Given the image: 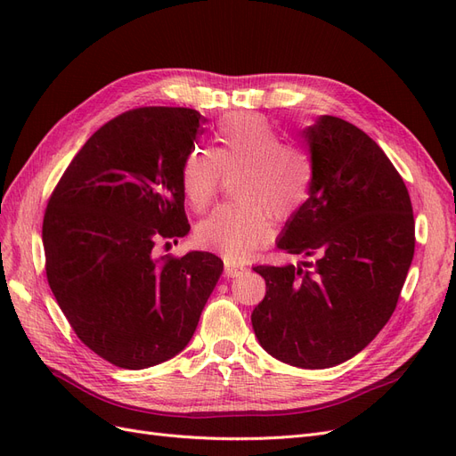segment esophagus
<instances>
[{
	"mask_svg": "<svg viewBox=\"0 0 456 456\" xmlns=\"http://www.w3.org/2000/svg\"><path fill=\"white\" fill-rule=\"evenodd\" d=\"M247 268L243 265H238V262L233 260H224V273L228 278H238L240 273H243Z\"/></svg>",
	"mask_w": 456,
	"mask_h": 456,
	"instance_id": "34e87169",
	"label": "esophagus"
}]
</instances>
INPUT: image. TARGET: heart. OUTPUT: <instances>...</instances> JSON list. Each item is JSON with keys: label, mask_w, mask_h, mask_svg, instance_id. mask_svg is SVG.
<instances>
[{"label": "heart", "mask_w": 456, "mask_h": 456, "mask_svg": "<svg viewBox=\"0 0 456 456\" xmlns=\"http://www.w3.org/2000/svg\"><path fill=\"white\" fill-rule=\"evenodd\" d=\"M233 198L203 218L198 240L213 251L241 258L265 241L270 215L287 220L310 198L314 167L305 150L287 144L272 123L260 114L238 112L220 119L213 150L194 146L181 169L184 198L191 209L211 205L223 173H238Z\"/></svg>", "instance_id": "obj_1"}]
</instances>
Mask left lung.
Masks as SVG:
<instances>
[{
	"instance_id": "left-lung-1",
	"label": "left lung",
	"mask_w": 456,
	"mask_h": 456,
	"mask_svg": "<svg viewBox=\"0 0 456 456\" xmlns=\"http://www.w3.org/2000/svg\"><path fill=\"white\" fill-rule=\"evenodd\" d=\"M310 198L278 249L312 258L253 268L266 281L255 335L275 360L327 369L360 354L388 323L415 255L409 191L380 146L352 123L320 116L302 131Z\"/></svg>"
}]
</instances>
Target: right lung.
<instances>
[{"label":"right lung","instance_id":"right-lung-1","mask_svg":"<svg viewBox=\"0 0 456 456\" xmlns=\"http://www.w3.org/2000/svg\"><path fill=\"white\" fill-rule=\"evenodd\" d=\"M203 123L190 108L129 110L81 146L49 198V287L79 340L116 367L183 352L223 273L213 253L156 256L190 232L181 169Z\"/></svg>","mask_w":456,"mask_h":456}]
</instances>
